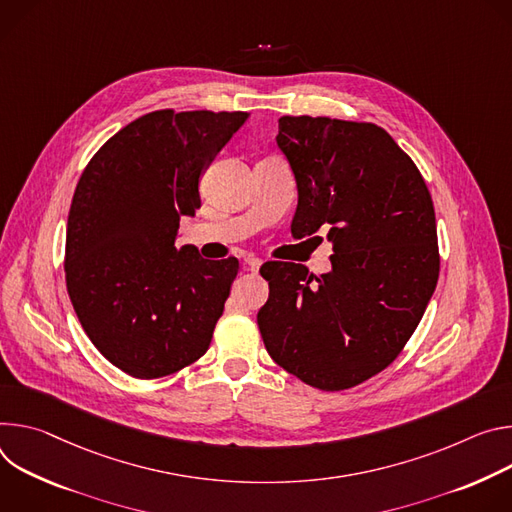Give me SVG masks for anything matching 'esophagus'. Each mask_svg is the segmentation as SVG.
I'll use <instances>...</instances> for the list:
<instances>
[{
	"mask_svg": "<svg viewBox=\"0 0 512 512\" xmlns=\"http://www.w3.org/2000/svg\"><path fill=\"white\" fill-rule=\"evenodd\" d=\"M260 266H262V260L260 258H246L244 260V270H250V272H258L260 270Z\"/></svg>",
	"mask_w": 512,
	"mask_h": 512,
	"instance_id": "obj_1",
	"label": "esophagus"
}]
</instances>
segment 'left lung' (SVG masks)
<instances>
[{"instance_id": "1", "label": "left lung", "mask_w": 512, "mask_h": 512, "mask_svg": "<svg viewBox=\"0 0 512 512\" xmlns=\"http://www.w3.org/2000/svg\"><path fill=\"white\" fill-rule=\"evenodd\" d=\"M297 181L293 238L333 246L331 270L266 262L258 327L270 358L319 390L382 372L417 329L439 278L435 209L419 168L376 124L282 116Z\"/></svg>"}]
</instances>
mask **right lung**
Returning <instances> with one entry per match:
<instances>
[{"instance_id":"add662e5","label":"right lung","mask_w":512,"mask_h":512,"mask_svg":"<svg viewBox=\"0 0 512 512\" xmlns=\"http://www.w3.org/2000/svg\"><path fill=\"white\" fill-rule=\"evenodd\" d=\"M246 111L158 109L111 136L77 183L65 248L67 291L93 346L142 380L199 360L238 274L175 246L201 207L199 179Z\"/></svg>"}]
</instances>
